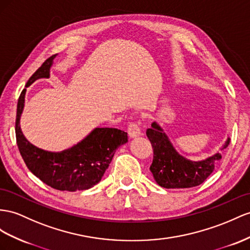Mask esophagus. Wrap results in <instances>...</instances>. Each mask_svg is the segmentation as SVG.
I'll use <instances>...</instances> for the list:
<instances>
[{
    "label": "esophagus",
    "mask_w": 250,
    "mask_h": 250,
    "mask_svg": "<svg viewBox=\"0 0 250 250\" xmlns=\"http://www.w3.org/2000/svg\"><path fill=\"white\" fill-rule=\"evenodd\" d=\"M127 133L131 138L137 137L142 134V130H140L139 125L137 123H130L129 126H127Z\"/></svg>",
    "instance_id": "obj_1"
}]
</instances>
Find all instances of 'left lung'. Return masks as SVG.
Listing matches in <instances>:
<instances>
[{"instance_id":"obj_1","label":"left lung","mask_w":250,"mask_h":250,"mask_svg":"<svg viewBox=\"0 0 250 250\" xmlns=\"http://www.w3.org/2000/svg\"><path fill=\"white\" fill-rule=\"evenodd\" d=\"M146 136L154 153L150 171L155 182L163 188L182 189L198 186L212 173L215 165L222 158L220 152L198 162L182 156L155 121L146 130ZM229 143L230 138L226 140L221 150L226 149Z\"/></svg>"}]
</instances>
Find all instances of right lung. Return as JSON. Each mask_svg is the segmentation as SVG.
<instances>
[{
  "mask_svg": "<svg viewBox=\"0 0 250 250\" xmlns=\"http://www.w3.org/2000/svg\"><path fill=\"white\" fill-rule=\"evenodd\" d=\"M54 55L44 62L26 83L49 78ZM24 88L18 100L16 137L19 151L29 171L47 186L60 191L86 190L98 184L111 164L118 146L127 143V134L114 127H96L80 143L61 152L37 148L23 135L20 118L24 108Z\"/></svg>",
  "mask_w": 250,
  "mask_h": 250,
  "instance_id": "add662e5",
  "label": "right lung"
}]
</instances>
